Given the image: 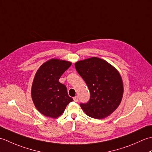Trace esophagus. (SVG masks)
<instances>
[{
    "instance_id": "1",
    "label": "esophagus",
    "mask_w": 152,
    "mask_h": 152,
    "mask_svg": "<svg viewBox=\"0 0 152 152\" xmlns=\"http://www.w3.org/2000/svg\"><path fill=\"white\" fill-rule=\"evenodd\" d=\"M73 99H74V102H78V96H74V97L73 98Z\"/></svg>"
}]
</instances>
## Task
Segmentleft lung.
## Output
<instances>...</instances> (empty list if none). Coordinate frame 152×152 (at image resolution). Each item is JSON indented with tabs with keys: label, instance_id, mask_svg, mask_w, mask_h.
Returning <instances> with one entry per match:
<instances>
[{
	"label": "left lung",
	"instance_id": "1",
	"mask_svg": "<svg viewBox=\"0 0 152 152\" xmlns=\"http://www.w3.org/2000/svg\"><path fill=\"white\" fill-rule=\"evenodd\" d=\"M77 72L90 91L89 101L81 106L88 116L103 119L119 106L124 94L121 75L107 61L98 57L79 61L75 63Z\"/></svg>",
	"mask_w": 152,
	"mask_h": 152
}]
</instances>
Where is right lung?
I'll return each mask as SVG.
<instances>
[{"label": "right lung", "mask_w": 152, "mask_h": 152, "mask_svg": "<svg viewBox=\"0 0 152 152\" xmlns=\"http://www.w3.org/2000/svg\"><path fill=\"white\" fill-rule=\"evenodd\" d=\"M67 61L51 59L42 64L35 74L31 88L32 99L42 114L57 118L73 101L66 87L59 82L61 75L71 66Z\"/></svg>", "instance_id": "add662e5"}]
</instances>
